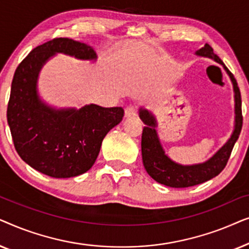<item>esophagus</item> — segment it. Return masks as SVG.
<instances>
[{
    "mask_svg": "<svg viewBox=\"0 0 249 249\" xmlns=\"http://www.w3.org/2000/svg\"><path fill=\"white\" fill-rule=\"evenodd\" d=\"M137 115V110L135 107H128L124 110V117L125 118H134Z\"/></svg>",
    "mask_w": 249,
    "mask_h": 249,
    "instance_id": "esophagus-1",
    "label": "esophagus"
}]
</instances>
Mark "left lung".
Wrapping results in <instances>:
<instances>
[{"mask_svg":"<svg viewBox=\"0 0 249 249\" xmlns=\"http://www.w3.org/2000/svg\"><path fill=\"white\" fill-rule=\"evenodd\" d=\"M196 55L210 57L214 60L221 64L227 71V73L229 74L234 91V114H236L234 129L226 144L206 162L194 165H181L173 162L165 154L164 149L160 142L158 132L155 130L158 124H156L154 115L145 108H141L139 117L146 124L142 129V163H144L146 171L155 181L168 187H172V188H186V187L199 185V183L205 182L219 175L226 168L228 160L230 158L233 146L240 135L241 127H243L240 90L233 74L224 66L222 60L216 54H214L213 49L209 44H205L204 47L197 51Z\"/></svg>","mask_w":249,"mask_h":249,"instance_id":"obj_1","label":"left lung"}]
</instances>
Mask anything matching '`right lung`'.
<instances>
[{"label": "right lung", "mask_w": 249, "mask_h": 249, "mask_svg": "<svg viewBox=\"0 0 249 249\" xmlns=\"http://www.w3.org/2000/svg\"><path fill=\"white\" fill-rule=\"evenodd\" d=\"M56 53L97 59L89 45L70 38L37 46L17 68L6 118L16 151L27 164L52 178H71L93 166L104 137L120 124L124 111L96 104L57 110L44 103L37 94L38 74Z\"/></svg>", "instance_id": "1"}]
</instances>
